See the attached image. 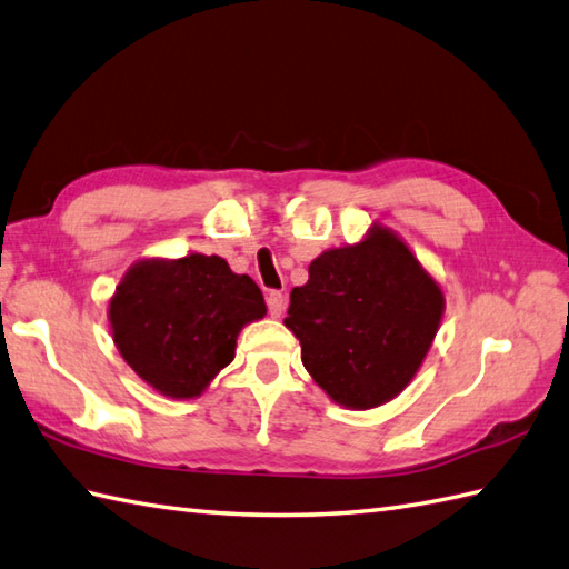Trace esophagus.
Returning <instances> with one entry per match:
<instances>
[{"mask_svg": "<svg viewBox=\"0 0 569 569\" xmlns=\"http://www.w3.org/2000/svg\"><path fill=\"white\" fill-rule=\"evenodd\" d=\"M284 305H287V301H284V295L282 292H270L268 295V311H270V317H282V313H284Z\"/></svg>", "mask_w": 569, "mask_h": 569, "instance_id": "obj_1", "label": "esophagus"}]
</instances>
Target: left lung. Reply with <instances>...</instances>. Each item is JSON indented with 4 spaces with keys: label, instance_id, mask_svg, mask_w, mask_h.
<instances>
[{
    "label": "left lung",
    "instance_id": "obj_1",
    "mask_svg": "<svg viewBox=\"0 0 569 569\" xmlns=\"http://www.w3.org/2000/svg\"><path fill=\"white\" fill-rule=\"evenodd\" d=\"M446 297L401 238L372 226L356 246L326 250L289 295L284 326L301 362L346 409H375L407 387L438 333Z\"/></svg>",
    "mask_w": 569,
    "mask_h": 569
}]
</instances>
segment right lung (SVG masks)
Here are the masks:
<instances>
[{
	"instance_id": "1",
	"label": "right lung",
	"mask_w": 569,
	"mask_h": 569,
	"mask_svg": "<svg viewBox=\"0 0 569 569\" xmlns=\"http://www.w3.org/2000/svg\"><path fill=\"white\" fill-rule=\"evenodd\" d=\"M260 287L219 256L141 260L109 301L111 336L160 395L194 399L236 356V338L264 317Z\"/></svg>"
}]
</instances>
